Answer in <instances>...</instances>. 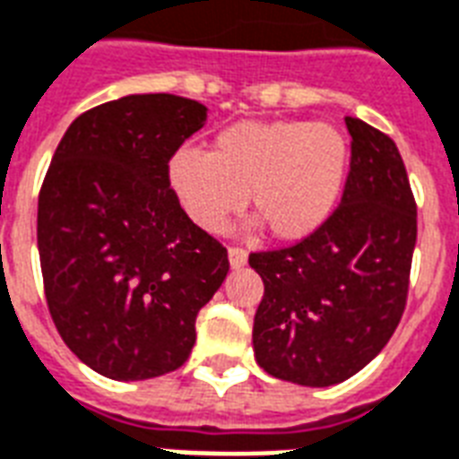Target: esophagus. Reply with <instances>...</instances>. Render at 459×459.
Wrapping results in <instances>:
<instances>
[{
	"label": "esophagus",
	"mask_w": 459,
	"mask_h": 459,
	"mask_svg": "<svg viewBox=\"0 0 459 459\" xmlns=\"http://www.w3.org/2000/svg\"><path fill=\"white\" fill-rule=\"evenodd\" d=\"M227 258H230V266L242 268L247 264V251L239 249V247H230L227 249Z\"/></svg>",
	"instance_id": "esophagus-1"
}]
</instances>
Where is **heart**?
<instances>
[{
  "label": "heart",
  "mask_w": 459,
  "mask_h": 459,
  "mask_svg": "<svg viewBox=\"0 0 459 459\" xmlns=\"http://www.w3.org/2000/svg\"><path fill=\"white\" fill-rule=\"evenodd\" d=\"M346 135L332 123L247 120L227 127L212 150H178L169 184L193 222L222 230L244 205L278 242H298L329 220L348 174Z\"/></svg>",
  "instance_id": "obj_1"
}]
</instances>
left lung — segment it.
<instances>
[{
	"mask_svg": "<svg viewBox=\"0 0 459 459\" xmlns=\"http://www.w3.org/2000/svg\"><path fill=\"white\" fill-rule=\"evenodd\" d=\"M351 169L341 205L285 249L251 254L264 281L256 363L278 380L329 387L363 370L404 315L416 201L397 144L346 118Z\"/></svg>",
	"mask_w": 459,
	"mask_h": 459,
	"instance_id": "left-lung-1",
	"label": "left lung"
}]
</instances>
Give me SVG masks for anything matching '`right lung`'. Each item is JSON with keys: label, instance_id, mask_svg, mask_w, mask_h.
<instances>
[{"label": "right lung", "instance_id": "obj_1", "mask_svg": "<svg viewBox=\"0 0 459 459\" xmlns=\"http://www.w3.org/2000/svg\"><path fill=\"white\" fill-rule=\"evenodd\" d=\"M203 103L130 94L82 113L38 195L50 316L74 356L111 380L177 370L195 316L230 271L227 249L186 215L169 160L205 126Z\"/></svg>", "mask_w": 459, "mask_h": 459}]
</instances>
